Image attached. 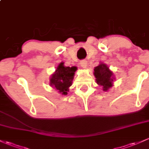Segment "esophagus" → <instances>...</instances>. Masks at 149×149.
<instances>
[{"label":"esophagus","mask_w":149,"mask_h":149,"mask_svg":"<svg viewBox=\"0 0 149 149\" xmlns=\"http://www.w3.org/2000/svg\"><path fill=\"white\" fill-rule=\"evenodd\" d=\"M79 65H81V68H85L87 66V62L86 61V60H81V61H80V62H79Z\"/></svg>","instance_id":"34e87169"}]
</instances>
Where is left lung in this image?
I'll list each match as a JSON object with an SVG mask.
<instances>
[{
    "label": "left lung",
    "mask_w": 149,
    "mask_h": 149,
    "mask_svg": "<svg viewBox=\"0 0 149 149\" xmlns=\"http://www.w3.org/2000/svg\"><path fill=\"white\" fill-rule=\"evenodd\" d=\"M94 70L97 83L103 87L104 90L107 91L109 88L112 87L113 73L105 64H100L99 66L96 67Z\"/></svg>",
    "instance_id": "obj_1"
}]
</instances>
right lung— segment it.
Returning <instances> with one entry per match:
<instances>
[{"instance_id":"obj_1","label":"right lung","mask_w":149,"mask_h":149,"mask_svg":"<svg viewBox=\"0 0 149 149\" xmlns=\"http://www.w3.org/2000/svg\"><path fill=\"white\" fill-rule=\"evenodd\" d=\"M76 70V67H65L63 63H60L51 77L50 84L54 86L60 93L66 95L69 87L72 85Z\"/></svg>"}]
</instances>
